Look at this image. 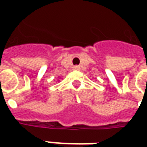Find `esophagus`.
<instances>
[{"mask_svg":"<svg viewBox=\"0 0 147 147\" xmlns=\"http://www.w3.org/2000/svg\"><path fill=\"white\" fill-rule=\"evenodd\" d=\"M73 68L75 69V70H80V66H74Z\"/></svg>","mask_w":147,"mask_h":147,"instance_id":"obj_1","label":"esophagus"}]
</instances>
